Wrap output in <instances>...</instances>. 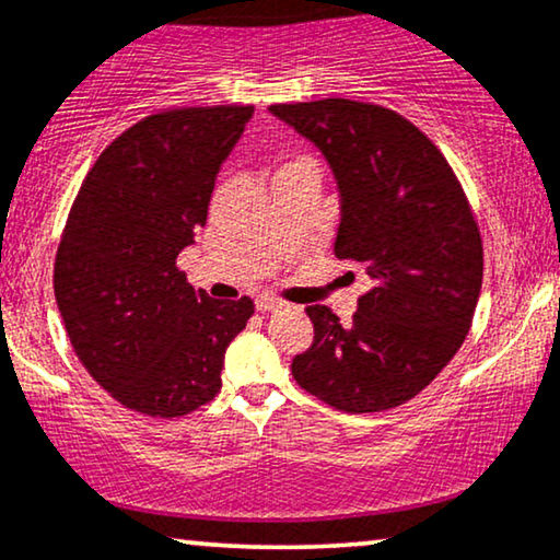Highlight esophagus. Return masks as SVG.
I'll return each instance as SVG.
<instances>
[{
    "label": "esophagus",
    "instance_id": "34e87169",
    "mask_svg": "<svg viewBox=\"0 0 560 560\" xmlns=\"http://www.w3.org/2000/svg\"><path fill=\"white\" fill-rule=\"evenodd\" d=\"M281 307H284V302L271 300V296H260V300H256L258 313H276V310H281Z\"/></svg>",
    "mask_w": 560,
    "mask_h": 560
}]
</instances>
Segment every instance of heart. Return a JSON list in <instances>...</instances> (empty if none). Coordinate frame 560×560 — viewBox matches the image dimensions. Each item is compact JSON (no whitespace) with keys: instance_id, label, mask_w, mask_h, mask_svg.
<instances>
[{"instance_id":"1","label":"heart","mask_w":560,"mask_h":560,"mask_svg":"<svg viewBox=\"0 0 560 560\" xmlns=\"http://www.w3.org/2000/svg\"><path fill=\"white\" fill-rule=\"evenodd\" d=\"M296 165H310V167H315L313 162H310V160H294V162H289L287 167H296Z\"/></svg>"}]
</instances>
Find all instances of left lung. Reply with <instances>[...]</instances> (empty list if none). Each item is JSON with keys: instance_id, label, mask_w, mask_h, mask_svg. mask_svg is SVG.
<instances>
[{"instance_id": "8db88e82", "label": "left lung", "mask_w": 560, "mask_h": 560, "mask_svg": "<svg viewBox=\"0 0 560 560\" xmlns=\"http://www.w3.org/2000/svg\"><path fill=\"white\" fill-rule=\"evenodd\" d=\"M268 110L328 162L341 203L332 250L374 281L349 328L307 307L315 341L294 357V380L346 413L400 406L450 364L476 315L483 245L468 198L398 113L343 97Z\"/></svg>"}]
</instances>
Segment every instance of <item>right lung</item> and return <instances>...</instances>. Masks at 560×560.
<instances>
[{
    "mask_svg": "<svg viewBox=\"0 0 560 560\" xmlns=\"http://www.w3.org/2000/svg\"><path fill=\"white\" fill-rule=\"evenodd\" d=\"M250 118L253 105L144 118L97 158L69 211L54 266L63 328L92 380L144 416L214 400L224 351L253 315V300H211L175 266Z\"/></svg>",
    "mask_w": 560,
    "mask_h": 560,
    "instance_id": "add662e5",
    "label": "right lung"
}]
</instances>
